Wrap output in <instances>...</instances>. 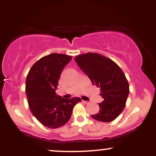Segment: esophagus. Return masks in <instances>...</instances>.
Segmentation results:
<instances>
[{
	"label": "esophagus",
	"mask_w": 156,
	"mask_h": 156,
	"mask_svg": "<svg viewBox=\"0 0 156 156\" xmlns=\"http://www.w3.org/2000/svg\"><path fill=\"white\" fill-rule=\"evenodd\" d=\"M82 102L84 103H86V104H88V103H90V101H82Z\"/></svg>",
	"instance_id": "1"
}]
</instances>
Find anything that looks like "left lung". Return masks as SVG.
Here are the masks:
<instances>
[{"label": "left lung", "instance_id": "obj_1", "mask_svg": "<svg viewBox=\"0 0 156 156\" xmlns=\"http://www.w3.org/2000/svg\"><path fill=\"white\" fill-rule=\"evenodd\" d=\"M75 61L92 83L101 88L103 101L98 104L99 112L92 117L103 122L114 120L124 109L129 94V84L124 73L115 62L98 53L79 55Z\"/></svg>", "mask_w": 156, "mask_h": 156}]
</instances>
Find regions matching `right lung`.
<instances>
[{"label":"right lung","instance_id":"add662e5","mask_svg":"<svg viewBox=\"0 0 156 156\" xmlns=\"http://www.w3.org/2000/svg\"><path fill=\"white\" fill-rule=\"evenodd\" d=\"M72 56L60 53L42 57L32 66L26 81V92L32 114L41 124L58 128L70 119L80 98H63L55 90L61 73Z\"/></svg>","mask_w":156,"mask_h":156}]
</instances>
